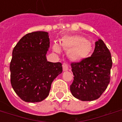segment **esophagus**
<instances>
[{"label":"esophagus","instance_id":"34e87169","mask_svg":"<svg viewBox=\"0 0 122 122\" xmlns=\"http://www.w3.org/2000/svg\"><path fill=\"white\" fill-rule=\"evenodd\" d=\"M63 69L64 71H66L69 70V66H68V65L65 63H64L63 64Z\"/></svg>","mask_w":122,"mask_h":122}]
</instances>
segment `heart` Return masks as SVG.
<instances>
[{
  "instance_id": "b5f03b06",
  "label": "heart",
  "mask_w": 122,
  "mask_h": 122,
  "mask_svg": "<svg viewBox=\"0 0 122 122\" xmlns=\"http://www.w3.org/2000/svg\"><path fill=\"white\" fill-rule=\"evenodd\" d=\"M61 46L68 50V56L72 60L82 61L86 58L92 51V44L89 40L79 35L65 36L61 42ZM53 50L57 53L61 51V48L57 43L53 45Z\"/></svg>"
}]
</instances>
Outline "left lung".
Returning a JSON list of instances; mask_svg holds the SVG:
<instances>
[{"label": "left lung", "instance_id": "1", "mask_svg": "<svg viewBox=\"0 0 122 122\" xmlns=\"http://www.w3.org/2000/svg\"><path fill=\"white\" fill-rule=\"evenodd\" d=\"M112 65L110 51L104 42L99 39L95 42L91 57L71 63L74 76L70 87L72 95L83 101L99 98L110 82Z\"/></svg>", "mask_w": 122, "mask_h": 122}]
</instances>
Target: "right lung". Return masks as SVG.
Instances as JSON below:
<instances>
[{
    "instance_id": "obj_1",
    "label": "right lung",
    "mask_w": 122,
    "mask_h": 122,
    "mask_svg": "<svg viewBox=\"0 0 122 122\" xmlns=\"http://www.w3.org/2000/svg\"><path fill=\"white\" fill-rule=\"evenodd\" d=\"M48 32L28 33L17 42L10 65V82L15 93L25 102H40L49 95L53 80L63 71L61 63L47 61Z\"/></svg>"
}]
</instances>
